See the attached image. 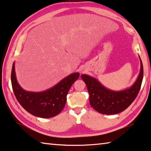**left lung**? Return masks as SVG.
Instances as JSON below:
<instances>
[{"label":"left lung","instance_id":"obj_1","mask_svg":"<svg viewBox=\"0 0 151 151\" xmlns=\"http://www.w3.org/2000/svg\"><path fill=\"white\" fill-rule=\"evenodd\" d=\"M139 58L140 70L138 78L131 87L123 91L110 90L93 76L81 75L89 93V103L95 111L104 114H115L131 105L138 95L142 81L143 66Z\"/></svg>","mask_w":151,"mask_h":151}]
</instances>
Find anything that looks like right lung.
Here are the masks:
<instances>
[{
    "mask_svg": "<svg viewBox=\"0 0 151 151\" xmlns=\"http://www.w3.org/2000/svg\"><path fill=\"white\" fill-rule=\"evenodd\" d=\"M79 75V73L71 74L47 91H27L18 83L13 63L11 72L12 87L17 101L27 112L40 118H51L57 116L64 109L68 92Z\"/></svg>",
    "mask_w": 151,
    "mask_h": 151,
    "instance_id": "obj_1",
    "label": "right lung"
}]
</instances>
